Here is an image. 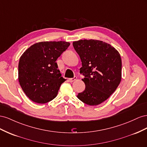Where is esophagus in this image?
I'll list each match as a JSON object with an SVG mask.
<instances>
[{
  "label": "esophagus",
  "mask_w": 147,
  "mask_h": 147,
  "mask_svg": "<svg viewBox=\"0 0 147 147\" xmlns=\"http://www.w3.org/2000/svg\"><path fill=\"white\" fill-rule=\"evenodd\" d=\"M77 79V77L76 76H74L73 78H69L68 79V81L70 82H74L75 80H76Z\"/></svg>",
  "instance_id": "obj_1"
}]
</instances>
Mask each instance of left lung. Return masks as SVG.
Segmentation results:
<instances>
[{"label": "left lung", "mask_w": 147, "mask_h": 147, "mask_svg": "<svg viewBox=\"0 0 147 147\" xmlns=\"http://www.w3.org/2000/svg\"><path fill=\"white\" fill-rule=\"evenodd\" d=\"M73 45L81 58L80 73L84 76L82 80L86 85L77 97L89 105H98L110 97L121 81L120 54L102 40H79Z\"/></svg>", "instance_id": "obj_1"}]
</instances>
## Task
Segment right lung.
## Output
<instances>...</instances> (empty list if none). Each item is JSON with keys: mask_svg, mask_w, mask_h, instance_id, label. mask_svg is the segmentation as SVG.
<instances>
[{"mask_svg": "<svg viewBox=\"0 0 147 147\" xmlns=\"http://www.w3.org/2000/svg\"><path fill=\"white\" fill-rule=\"evenodd\" d=\"M69 45L65 41L40 42L21 56L18 81L24 94L32 102L45 103L57 97L66 79L61 77L56 60Z\"/></svg>", "mask_w": 147, "mask_h": 147, "instance_id": "add662e5", "label": "right lung"}]
</instances>
